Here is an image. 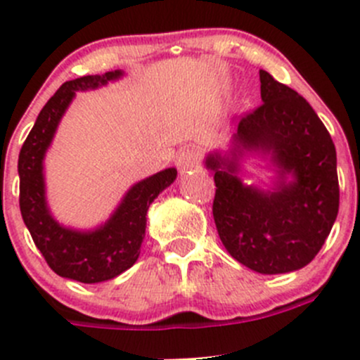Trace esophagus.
I'll use <instances>...</instances> for the list:
<instances>
[{
	"label": "esophagus",
	"mask_w": 360,
	"mask_h": 360,
	"mask_svg": "<svg viewBox=\"0 0 360 360\" xmlns=\"http://www.w3.org/2000/svg\"><path fill=\"white\" fill-rule=\"evenodd\" d=\"M198 160H200L198 151L193 150V148H188V150L181 151L179 157H177V160H176V163H177V167H179L181 172L186 174V172H190V170L197 169Z\"/></svg>",
	"instance_id": "34e87169"
}]
</instances>
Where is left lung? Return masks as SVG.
Returning <instances> with one entry per match:
<instances>
[{"label": "left lung", "mask_w": 360, "mask_h": 360, "mask_svg": "<svg viewBox=\"0 0 360 360\" xmlns=\"http://www.w3.org/2000/svg\"><path fill=\"white\" fill-rule=\"evenodd\" d=\"M261 104L238 122L226 151H212L214 223L228 252L264 275L307 266L324 245L340 207L336 148L317 112L297 92L259 71ZM271 160L270 188L245 185L240 162Z\"/></svg>", "instance_id": "left-lung-1"}]
</instances>
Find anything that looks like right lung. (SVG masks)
<instances>
[{"label":"right lung","instance_id":"add662e5","mask_svg":"<svg viewBox=\"0 0 360 360\" xmlns=\"http://www.w3.org/2000/svg\"><path fill=\"white\" fill-rule=\"evenodd\" d=\"M122 76V69H116L64 83L39 111L19 155V203L25 226L49 266L60 277L83 284L111 281L136 263L146 233L148 209L177 176L170 167L130 186L110 219L92 230L64 226L50 212L43 160L64 112L76 92L99 89Z\"/></svg>","mask_w":360,"mask_h":360}]
</instances>
